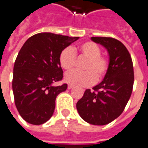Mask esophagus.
Masks as SVG:
<instances>
[{
	"label": "esophagus",
	"mask_w": 148,
	"mask_h": 148,
	"mask_svg": "<svg viewBox=\"0 0 148 148\" xmlns=\"http://www.w3.org/2000/svg\"><path fill=\"white\" fill-rule=\"evenodd\" d=\"M72 88H73V86L71 85V84H69V85H68V88L69 89H72Z\"/></svg>",
	"instance_id": "esophagus-1"
}]
</instances>
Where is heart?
<instances>
[{"label":"heart","mask_w":148,"mask_h":148,"mask_svg":"<svg viewBox=\"0 0 148 148\" xmlns=\"http://www.w3.org/2000/svg\"><path fill=\"white\" fill-rule=\"evenodd\" d=\"M76 52L88 58L84 69L86 71L79 72L76 70L70 71L64 75V81L69 84L78 87H88L93 84L96 79L104 77L108 69V60L100 56L101 49L92 41H87L81 44L78 49L67 47L60 52L59 63L65 70L72 69L76 63Z\"/></svg>","instance_id":"b5f03b06"}]
</instances>
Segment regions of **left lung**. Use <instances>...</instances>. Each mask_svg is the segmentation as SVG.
<instances>
[{"label":"left lung","instance_id":"left-lung-1","mask_svg":"<svg viewBox=\"0 0 148 148\" xmlns=\"http://www.w3.org/2000/svg\"><path fill=\"white\" fill-rule=\"evenodd\" d=\"M103 46L109 55L108 69L104 78L93 91L87 89L76 103L78 113L93 125H105L118 118L132 92L134 70L129 52L122 43L112 37H92Z\"/></svg>","mask_w":148,"mask_h":148}]
</instances>
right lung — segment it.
Instances as JSON below:
<instances>
[{
    "instance_id": "obj_1",
    "label": "right lung",
    "mask_w": 148,
    "mask_h": 148,
    "mask_svg": "<svg viewBox=\"0 0 148 148\" xmlns=\"http://www.w3.org/2000/svg\"><path fill=\"white\" fill-rule=\"evenodd\" d=\"M79 37L41 32L29 37L20 50L13 67L12 91L16 108L26 122L40 125L53 115L56 98L68 85L61 80L59 56Z\"/></svg>"
}]
</instances>
